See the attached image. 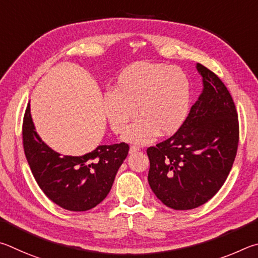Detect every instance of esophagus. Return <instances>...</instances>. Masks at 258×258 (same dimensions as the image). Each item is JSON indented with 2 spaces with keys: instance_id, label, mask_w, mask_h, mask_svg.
<instances>
[{
  "instance_id": "esophagus-1",
  "label": "esophagus",
  "mask_w": 258,
  "mask_h": 258,
  "mask_svg": "<svg viewBox=\"0 0 258 258\" xmlns=\"http://www.w3.org/2000/svg\"><path fill=\"white\" fill-rule=\"evenodd\" d=\"M138 151H139V147H137V146H130L129 153H130V154H135V153H137Z\"/></svg>"
}]
</instances>
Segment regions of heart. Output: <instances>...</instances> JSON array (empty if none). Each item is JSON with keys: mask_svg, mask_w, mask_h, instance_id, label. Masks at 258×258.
Segmentation results:
<instances>
[{"mask_svg": "<svg viewBox=\"0 0 258 258\" xmlns=\"http://www.w3.org/2000/svg\"><path fill=\"white\" fill-rule=\"evenodd\" d=\"M190 81L181 68L156 63H136L117 77L113 92L104 95L106 117L121 134L135 115L141 116L126 129L125 142L152 143L161 135L178 132L190 106Z\"/></svg>", "mask_w": 258, "mask_h": 258, "instance_id": "b5f03b06", "label": "heart"}]
</instances>
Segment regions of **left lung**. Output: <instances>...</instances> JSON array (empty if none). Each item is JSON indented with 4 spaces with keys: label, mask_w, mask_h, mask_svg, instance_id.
Instances as JSON below:
<instances>
[{
    "label": "left lung",
    "mask_w": 258,
    "mask_h": 258,
    "mask_svg": "<svg viewBox=\"0 0 258 258\" xmlns=\"http://www.w3.org/2000/svg\"><path fill=\"white\" fill-rule=\"evenodd\" d=\"M203 93L173 136L147 148L148 183L177 211L205 204L227 180L239 143L236 105L214 72L197 63Z\"/></svg>",
    "instance_id": "1"
}]
</instances>
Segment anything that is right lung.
<instances>
[{
  "label": "right lung",
  "instance_id": "right-lung-1",
  "mask_svg": "<svg viewBox=\"0 0 258 258\" xmlns=\"http://www.w3.org/2000/svg\"><path fill=\"white\" fill-rule=\"evenodd\" d=\"M22 144L36 182L53 203L72 212L92 210L110 192L117 170L128 155L125 143L101 145L83 156L60 155L35 130L28 104Z\"/></svg>",
  "mask_w": 258,
  "mask_h": 258
}]
</instances>
